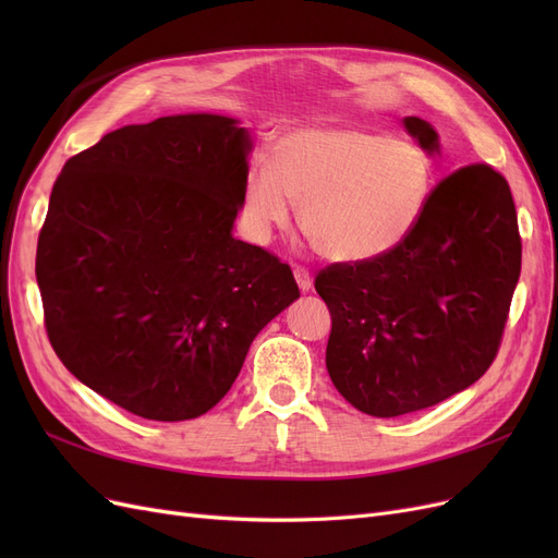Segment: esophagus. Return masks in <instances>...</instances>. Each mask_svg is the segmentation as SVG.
Returning <instances> with one entry per match:
<instances>
[{"instance_id": "esophagus-1", "label": "esophagus", "mask_w": 558, "mask_h": 558, "mask_svg": "<svg viewBox=\"0 0 558 558\" xmlns=\"http://www.w3.org/2000/svg\"><path fill=\"white\" fill-rule=\"evenodd\" d=\"M293 275H295V281H298V286H300V291L302 293H307V291H312V286H314V279H312V275H310V269H305V267H295L293 269Z\"/></svg>"}]
</instances>
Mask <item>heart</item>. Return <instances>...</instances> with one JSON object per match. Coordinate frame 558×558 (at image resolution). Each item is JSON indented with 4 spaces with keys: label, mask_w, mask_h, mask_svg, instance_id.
I'll use <instances>...</instances> for the list:
<instances>
[{
    "label": "heart",
    "mask_w": 558,
    "mask_h": 558,
    "mask_svg": "<svg viewBox=\"0 0 558 558\" xmlns=\"http://www.w3.org/2000/svg\"><path fill=\"white\" fill-rule=\"evenodd\" d=\"M433 191L424 148L361 128H307L283 134L272 158H253L242 214L253 240L293 218L330 260L361 263L396 248L418 223Z\"/></svg>",
    "instance_id": "1"
}]
</instances>
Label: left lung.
Returning <instances> with one entry per match:
<instances>
[{
  "instance_id": "left-lung-1",
  "label": "left lung",
  "mask_w": 558,
  "mask_h": 558,
  "mask_svg": "<svg viewBox=\"0 0 558 558\" xmlns=\"http://www.w3.org/2000/svg\"><path fill=\"white\" fill-rule=\"evenodd\" d=\"M404 128L428 154L437 132ZM521 272L510 185L488 165H465L435 185L396 248L335 263L314 279L330 310L328 375L353 408L400 416L475 384L494 363Z\"/></svg>"
}]
</instances>
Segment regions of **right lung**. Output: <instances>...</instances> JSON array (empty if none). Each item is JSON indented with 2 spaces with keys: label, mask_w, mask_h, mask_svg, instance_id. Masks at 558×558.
Masks as SVG:
<instances>
[{
  "label": "right lung",
  "mask_w": 558,
  "mask_h": 558,
  "mask_svg": "<svg viewBox=\"0 0 558 558\" xmlns=\"http://www.w3.org/2000/svg\"><path fill=\"white\" fill-rule=\"evenodd\" d=\"M248 154L234 118L183 113L64 162L37 244L44 324L62 365L118 408L209 412L300 298L289 265L232 238Z\"/></svg>",
  "instance_id": "1"
}]
</instances>
